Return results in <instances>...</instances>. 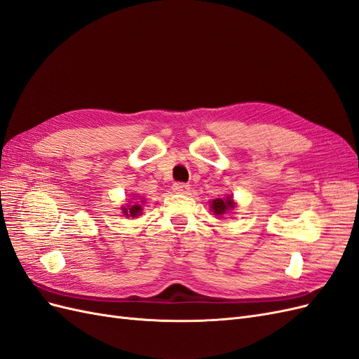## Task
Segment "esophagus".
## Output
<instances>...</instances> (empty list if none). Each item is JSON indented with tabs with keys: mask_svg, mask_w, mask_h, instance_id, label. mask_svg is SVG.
<instances>
[{
	"mask_svg": "<svg viewBox=\"0 0 359 359\" xmlns=\"http://www.w3.org/2000/svg\"><path fill=\"white\" fill-rule=\"evenodd\" d=\"M172 189H173V191H175V193L184 194V193H187L190 190V186H189V184H186V182H175L172 186Z\"/></svg>",
	"mask_w": 359,
	"mask_h": 359,
	"instance_id": "obj_1",
	"label": "esophagus"
}]
</instances>
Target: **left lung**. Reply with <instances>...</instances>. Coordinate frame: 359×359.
<instances>
[{
	"label": "left lung",
	"instance_id": "left-lung-1",
	"mask_svg": "<svg viewBox=\"0 0 359 359\" xmlns=\"http://www.w3.org/2000/svg\"><path fill=\"white\" fill-rule=\"evenodd\" d=\"M233 201L232 198H227V201L223 199H215L211 203V208L214 210V214H224L227 210H232L233 208Z\"/></svg>",
	"mask_w": 359,
	"mask_h": 359
}]
</instances>
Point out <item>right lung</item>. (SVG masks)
I'll list each match as a JSON object with an SVG mask.
<instances>
[{
  "label": "right lung",
  "instance_id": "right-lung-1",
  "mask_svg": "<svg viewBox=\"0 0 359 359\" xmlns=\"http://www.w3.org/2000/svg\"><path fill=\"white\" fill-rule=\"evenodd\" d=\"M127 206H130V205H127ZM140 210H142V208H140V205H133L132 208H130V210L124 208V212H126V215H128L127 212H130V215H132V217H136V214H137V212H140Z\"/></svg>",
  "mask_w": 359,
  "mask_h": 359
}]
</instances>
